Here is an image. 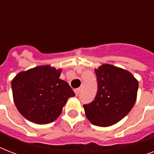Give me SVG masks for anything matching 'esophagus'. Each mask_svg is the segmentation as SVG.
I'll list each match as a JSON object with an SVG mask.
<instances>
[{"mask_svg":"<svg viewBox=\"0 0 154 154\" xmlns=\"http://www.w3.org/2000/svg\"><path fill=\"white\" fill-rule=\"evenodd\" d=\"M80 91H81L80 88H77V89H74V92H75V94H76V96H78V94H79Z\"/></svg>","mask_w":154,"mask_h":154,"instance_id":"34e87169","label":"esophagus"}]
</instances>
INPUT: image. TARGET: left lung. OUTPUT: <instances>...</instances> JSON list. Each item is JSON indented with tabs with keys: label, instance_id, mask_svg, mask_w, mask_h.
I'll use <instances>...</instances> for the list:
<instances>
[{
	"label": "left lung",
	"instance_id": "1",
	"mask_svg": "<svg viewBox=\"0 0 154 154\" xmlns=\"http://www.w3.org/2000/svg\"><path fill=\"white\" fill-rule=\"evenodd\" d=\"M97 93L94 101L84 105L92 124L106 127L124 118L135 104L138 82L131 72L105 64L95 69Z\"/></svg>",
	"mask_w": 154,
	"mask_h": 154
}]
</instances>
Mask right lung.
Segmentation results:
<instances>
[{
  "label": "right lung",
  "instance_id": "obj_1",
  "mask_svg": "<svg viewBox=\"0 0 154 154\" xmlns=\"http://www.w3.org/2000/svg\"><path fill=\"white\" fill-rule=\"evenodd\" d=\"M60 69L42 65L19 72L12 81L13 100L23 117L36 124L54 122L74 97L69 85L60 79Z\"/></svg>",
  "mask_w": 154,
  "mask_h": 154
}]
</instances>
